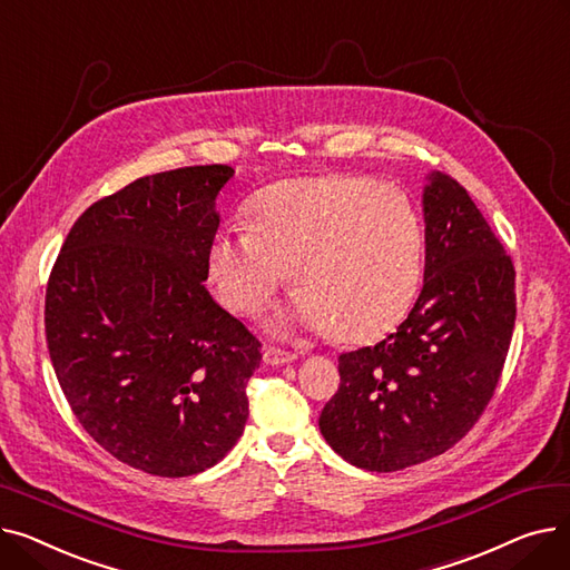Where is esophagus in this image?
<instances>
[{"label": "esophagus", "mask_w": 570, "mask_h": 570, "mask_svg": "<svg viewBox=\"0 0 570 570\" xmlns=\"http://www.w3.org/2000/svg\"><path fill=\"white\" fill-rule=\"evenodd\" d=\"M295 353H288V351H282V348H275V346H267L265 353H263V363L265 365H273V367H279V365H288L295 361Z\"/></svg>", "instance_id": "obj_1"}]
</instances>
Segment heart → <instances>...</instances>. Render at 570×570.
<instances>
[{"label":"heart","mask_w":570,"mask_h":570,"mask_svg":"<svg viewBox=\"0 0 570 570\" xmlns=\"http://www.w3.org/2000/svg\"><path fill=\"white\" fill-rule=\"evenodd\" d=\"M297 293L279 327L374 342L406 318L425 273V224L411 198L355 175L295 177L249 205V226L222 228L207 249L219 301L256 316L284 284Z\"/></svg>","instance_id":"heart-1"}]
</instances>
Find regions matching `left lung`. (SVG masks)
<instances>
[{
	"mask_svg": "<svg viewBox=\"0 0 570 570\" xmlns=\"http://www.w3.org/2000/svg\"><path fill=\"white\" fill-rule=\"evenodd\" d=\"M425 282L376 346L340 355L318 428L357 469L400 471L453 448L499 383L515 327V267L458 179L423 189Z\"/></svg>",
	"mask_w": 570,
	"mask_h": 570,
	"instance_id": "1",
	"label": "left lung"
}]
</instances>
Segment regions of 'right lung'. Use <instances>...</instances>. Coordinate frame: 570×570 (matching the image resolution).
I'll return each mask as SVG.
<instances>
[{
  "label": "right lung",
  "instance_id": "right-lung-1",
  "mask_svg": "<svg viewBox=\"0 0 570 570\" xmlns=\"http://www.w3.org/2000/svg\"><path fill=\"white\" fill-rule=\"evenodd\" d=\"M224 164L147 175L89 205L46 288V340L62 393L101 448L183 478L243 436L261 342L209 291Z\"/></svg>",
  "mask_w": 570,
  "mask_h": 570
}]
</instances>
